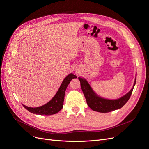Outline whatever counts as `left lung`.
Returning a JSON list of instances; mask_svg holds the SVG:
<instances>
[{
    "label": "left lung",
    "instance_id": "8db88e82",
    "mask_svg": "<svg viewBox=\"0 0 149 149\" xmlns=\"http://www.w3.org/2000/svg\"><path fill=\"white\" fill-rule=\"evenodd\" d=\"M79 79L80 81L82 91L89 107L94 111L101 113H107L121 108L127 102L135 85L136 77L135 78V83L132 89L127 94L116 100H107L98 97L93 91L86 80L80 77H79Z\"/></svg>",
    "mask_w": 149,
    "mask_h": 149
}]
</instances>
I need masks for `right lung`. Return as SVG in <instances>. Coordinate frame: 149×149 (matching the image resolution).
<instances>
[{
  "label": "right lung",
  "instance_id": "1",
  "mask_svg": "<svg viewBox=\"0 0 149 149\" xmlns=\"http://www.w3.org/2000/svg\"><path fill=\"white\" fill-rule=\"evenodd\" d=\"M75 78L77 76L73 74H69L62 82L56 95L46 104L38 107H30L22 104L23 106L31 113L37 115H51L58 113L63 106L65 93L68 86L70 81Z\"/></svg>",
  "mask_w": 149,
  "mask_h": 149
}]
</instances>
